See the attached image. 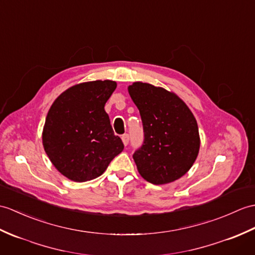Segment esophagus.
<instances>
[{"instance_id":"esophagus-1","label":"esophagus","mask_w":255,"mask_h":255,"mask_svg":"<svg viewBox=\"0 0 255 255\" xmlns=\"http://www.w3.org/2000/svg\"><path fill=\"white\" fill-rule=\"evenodd\" d=\"M122 140H123V142H124V144L127 145L128 142H129V134H128V133L123 134V135H122Z\"/></svg>"}]
</instances>
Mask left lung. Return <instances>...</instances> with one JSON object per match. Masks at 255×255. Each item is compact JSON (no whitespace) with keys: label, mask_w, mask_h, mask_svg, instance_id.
I'll list each match as a JSON object with an SVG mask.
<instances>
[{"label":"left lung","mask_w":255,"mask_h":255,"mask_svg":"<svg viewBox=\"0 0 255 255\" xmlns=\"http://www.w3.org/2000/svg\"><path fill=\"white\" fill-rule=\"evenodd\" d=\"M128 92L140 112L144 132L143 144L132 155L139 174L153 185L179 179L191 168L200 149L191 111L161 87L133 82Z\"/></svg>","instance_id":"obj_1"}]
</instances>
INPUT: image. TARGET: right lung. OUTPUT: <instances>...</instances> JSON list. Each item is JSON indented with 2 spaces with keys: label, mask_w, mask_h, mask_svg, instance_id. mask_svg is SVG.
I'll use <instances>...</instances> for the list:
<instances>
[{
  "label": "right lung",
  "mask_w": 255,
  "mask_h": 255,
  "mask_svg": "<svg viewBox=\"0 0 255 255\" xmlns=\"http://www.w3.org/2000/svg\"><path fill=\"white\" fill-rule=\"evenodd\" d=\"M116 86L112 80L82 82L64 91L49 110L42 132L44 151L70 180L97 178L124 150L104 110Z\"/></svg>",
  "instance_id": "1"
}]
</instances>
